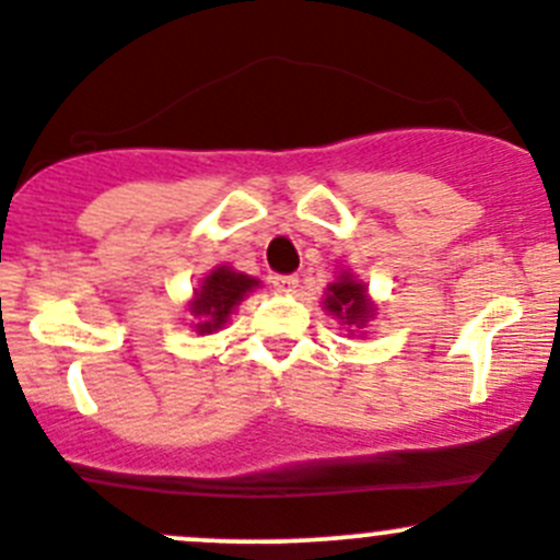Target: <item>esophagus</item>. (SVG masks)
Listing matches in <instances>:
<instances>
[{
    "label": "esophagus",
    "mask_w": 560,
    "mask_h": 560,
    "mask_svg": "<svg viewBox=\"0 0 560 560\" xmlns=\"http://www.w3.org/2000/svg\"><path fill=\"white\" fill-rule=\"evenodd\" d=\"M272 285H275V291H280V293H293L299 285V278L296 275H275Z\"/></svg>",
    "instance_id": "34e87169"
}]
</instances>
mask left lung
Segmentation results:
<instances>
[{
  "instance_id": "obj_1",
  "label": "left lung",
  "mask_w": 560,
  "mask_h": 560,
  "mask_svg": "<svg viewBox=\"0 0 560 560\" xmlns=\"http://www.w3.org/2000/svg\"><path fill=\"white\" fill-rule=\"evenodd\" d=\"M324 310L331 318L340 320L348 335H357L378 315V304L370 299L368 285L357 280L351 269H342L324 291Z\"/></svg>"
}]
</instances>
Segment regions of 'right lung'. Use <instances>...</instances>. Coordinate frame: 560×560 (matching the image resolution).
<instances>
[{"instance_id": "right-lung-1", "label": "right lung", "mask_w": 560, "mask_h": 560, "mask_svg": "<svg viewBox=\"0 0 560 560\" xmlns=\"http://www.w3.org/2000/svg\"><path fill=\"white\" fill-rule=\"evenodd\" d=\"M256 288H261V280L250 278L245 272H236L229 264H218L214 269H209L198 280V285L192 288V296L187 302V313L192 315L190 329L198 331V335H212V331L225 329L236 307Z\"/></svg>"}]
</instances>
